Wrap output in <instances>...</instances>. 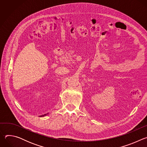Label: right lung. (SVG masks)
Masks as SVG:
<instances>
[{
  "mask_svg": "<svg viewBox=\"0 0 147 147\" xmlns=\"http://www.w3.org/2000/svg\"><path fill=\"white\" fill-rule=\"evenodd\" d=\"M45 115H47L45 114V115H42V116H40V117H42V116H45Z\"/></svg>",
  "mask_w": 147,
  "mask_h": 147,
  "instance_id": "obj_1",
  "label": "right lung"
}]
</instances>
